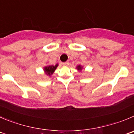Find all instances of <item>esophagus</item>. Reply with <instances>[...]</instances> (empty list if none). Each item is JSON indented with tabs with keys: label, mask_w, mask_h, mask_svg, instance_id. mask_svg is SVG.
<instances>
[{
	"label": "esophagus",
	"mask_w": 134,
	"mask_h": 134,
	"mask_svg": "<svg viewBox=\"0 0 134 134\" xmlns=\"http://www.w3.org/2000/svg\"><path fill=\"white\" fill-rule=\"evenodd\" d=\"M62 64H63L64 66H68V65H69V62H64V63H62Z\"/></svg>",
	"instance_id": "esophagus-1"
}]
</instances>
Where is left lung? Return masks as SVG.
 Instances as JSON below:
<instances>
[{
	"mask_svg": "<svg viewBox=\"0 0 134 134\" xmlns=\"http://www.w3.org/2000/svg\"><path fill=\"white\" fill-rule=\"evenodd\" d=\"M76 69L77 70V71H79V72H81L82 71V70L83 69V67L81 65H77V66H76Z\"/></svg>",
	"mask_w": 134,
	"mask_h": 134,
	"instance_id": "8db88e82",
	"label": "left lung"
}]
</instances>
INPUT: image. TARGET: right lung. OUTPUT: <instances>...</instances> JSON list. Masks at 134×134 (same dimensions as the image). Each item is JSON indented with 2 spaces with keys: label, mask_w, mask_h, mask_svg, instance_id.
I'll return each instance as SVG.
<instances>
[{
  "label": "right lung",
  "mask_w": 134,
  "mask_h": 134,
  "mask_svg": "<svg viewBox=\"0 0 134 134\" xmlns=\"http://www.w3.org/2000/svg\"><path fill=\"white\" fill-rule=\"evenodd\" d=\"M58 64H57L56 65L53 66V65H48V66H44L43 68V70H44V74H45L47 76H51V75L54 73V72L55 71V70L57 69V68L58 67Z\"/></svg>",
  "instance_id": "obj_1"
}]
</instances>
